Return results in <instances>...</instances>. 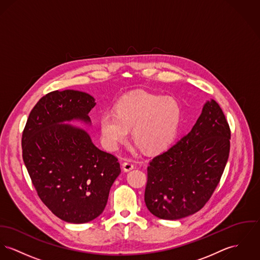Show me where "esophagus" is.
Returning <instances> with one entry per match:
<instances>
[{"label": "esophagus", "mask_w": 260, "mask_h": 260, "mask_svg": "<svg viewBox=\"0 0 260 260\" xmlns=\"http://www.w3.org/2000/svg\"><path fill=\"white\" fill-rule=\"evenodd\" d=\"M122 168H123L124 172H129V171H131L134 168V165H133V163L131 161H126V162H124L122 164Z\"/></svg>", "instance_id": "esophagus-1"}]
</instances>
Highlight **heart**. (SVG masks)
I'll use <instances>...</instances> for the list:
<instances>
[{
    "label": "heart",
    "instance_id": "obj_1",
    "mask_svg": "<svg viewBox=\"0 0 260 260\" xmlns=\"http://www.w3.org/2000/svg\"><path fill=\"white\" fill-rule=\"evenodd\" d=\"M181 108L171 97L135 91L121 98L115 113L105 112L99 120L100 136L109 150H117L132 127L133 139L149 153L160 152L175 139Z\"/></svg>",
    "mask_w": 260,
    "mask_h": 260
}]
</instances>
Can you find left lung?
Listing matches in <instances>:
<instances>
[{"mask_svg": "<svg viewBox=\"0 0 260 260\" xmlns=\"http://www.w3.org/2000/svg\"><path fill=\"white\" fill-rule=\"evenodd\" d=\"M230 140L228 120L211 99L189 133L149 162L144 200L151 213L174 220L203 209L224 171Z\"/></svg>", "mask_w": 260, "mask_h": 260, "instance_id": "obj_1", "label": "left lung"}]
</instances>
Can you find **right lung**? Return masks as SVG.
<instances>
[{"label":"right lung","instance_id":"obj_1","mask_svg":"<svg viewBox=\"0 0 260 260\" xmlns=\"http://www.w3.org/2000/svg\"><path fill=\"white\" fill-rule=\"evenodd\" d=\"M91 95L54 90L43 96L25 123L23 160L42 202L60 219L84 223L104 211L121 169L116 156L98 149L82 129L60 124L90 122Z\"/></svg>","mask_w":260,"mask_h":260}]
</instances>
